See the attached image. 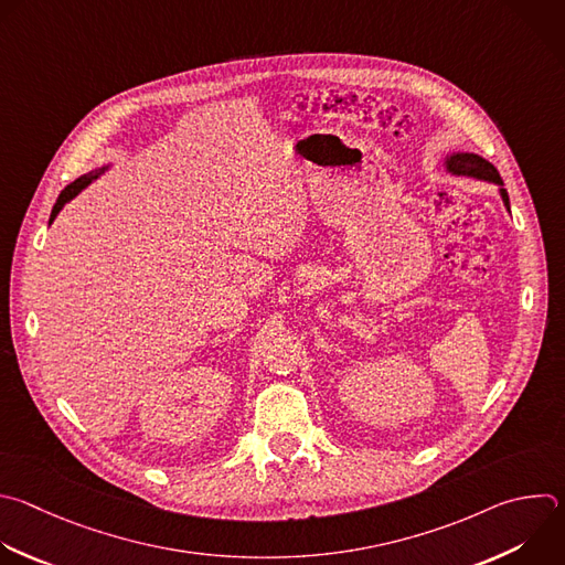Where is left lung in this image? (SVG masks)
I'll list each match as a JSON object with an SVG mask.
<instances>
[{
    "label": "left lung",
    "instance_id": "obj_1",
    "mask_svg": "<svg viewBox=\"0 0 565 565\" xmlns=\"http://www.w3.org/2000/svg\"><path fill=\"white\" fill-rule=\"evenodd\" d=\"M446 163H448V170L455 172V174H466V177H477V179H486V181L499 183L501 185L503 204L510 211V202H508V193H505V188H503L501 174H499V170L490 161H486L483 157L472 154V152H457V154L448 157Z\"/></svg>",
    "mask_w": 565,
    "mask_h": 565
}]
</instances>
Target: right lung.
<instances>
[{
	"instance_id": "add662e5",
	"label": "right lung",
	"mask_w": 565,
	"mask_h": 565,
	"mask_svg": "<svg viewBox=\"0 0 565 565\" xmlns=\"http://www.w3.org/2000/svg\"><path fill=\"white\" fill-rule=\"evenodd\" d=\"M102 172V170H99ZM97 177V172H93V174H86V177H79V179H75L71 185H66L64 188V191L60 193V198H57V202H55V206H53V213H51V222L57 217V213L64 209V204L66 202H71L79 191H82V188H86L93 179Z\"/></svg>"
}]
</instances>
